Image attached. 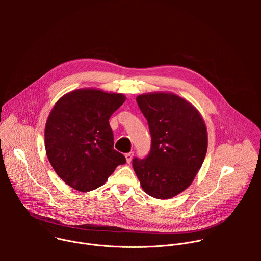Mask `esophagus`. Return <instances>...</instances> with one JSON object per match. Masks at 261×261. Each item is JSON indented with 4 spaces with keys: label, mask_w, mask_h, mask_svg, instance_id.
I'll use <instances>...</instances> for the list:
<instances>
[{
    "label": "esophagus",
    "mask_w": 261,
    "mask_h": 261,
    "mask_svg": "<svg viewBox=\"0 0 261 261\" xmlns=\"http://www.w3.org/2000/svg\"><path fill=\"white\" fill-rule=\"evenodd\" d=\"M133 155H134V153H133V152L127 153V154L125 155V158H126V161H127V163H128V164H129V163H131L132 158H133Z\"/></svg>",
    "instance_id": "1"
}]
</instances>
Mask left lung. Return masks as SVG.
<instances>
[{
	"instance_id": "obj_1",
	"label": "left lung",
	"mask_w": 261,
	"mask_h": 261,
	"mask_svg": "<svg viewBox=\"0 0 261 261\" xmlns=\"http://www.w3.org/2000/svg\"><path fill=\"white\" fill-rule=\"evenodd\" d=\"M136 101L147 121L152 145L145 159H133V169L146 194L172 198L189 187L203 163L205 123L189 101L173 93L141 94Z\"/></svg>"
}]
</instances>
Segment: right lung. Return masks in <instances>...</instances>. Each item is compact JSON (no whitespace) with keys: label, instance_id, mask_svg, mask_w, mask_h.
Wrapping results in <instances>:
<instances>
[{"label":"right lung","instance_id":"add662e5","mask_svg":"<svg viewBox=\"0 0 261 261\" xmlns=\"http://www.w3.org/2000/svg\"><path fill=\"white\" fill-rule=\"evenodd\" d=\"M119 93L79 89L62 96L47 118V158L71 188L89 192L105 184L125 157L114 148L109 118L125 102Z\"/></svg>","mask_w":261,"mask_h":261}]
</instances>
